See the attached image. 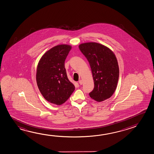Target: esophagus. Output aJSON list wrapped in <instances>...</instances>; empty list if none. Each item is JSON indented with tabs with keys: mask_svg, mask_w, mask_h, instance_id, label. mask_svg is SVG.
<instances>
[{
	"mask_svg": "<svg viewBox=\"0 0 154 154\" xmlns=\"http://www.w3.org/2000/svg\"><path fill=\"white\" fill-rule=\"evenodd\" d=\"M79 84H80V85H82V80H79Z\"/></svg>",
	"mask_w": 154,
	"mask_h": 154,
	"instance_id": "obj_1",
	"label": "esophagus"
}]
</instances>
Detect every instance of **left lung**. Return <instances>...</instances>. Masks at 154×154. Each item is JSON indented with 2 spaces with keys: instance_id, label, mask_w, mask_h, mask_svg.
<instances>
[{
  "instance_id": "obj_1",
  "label": "left lung",
  "mask_w": 154,
  "mask_h": 154,
  "mask_svg": "<svg viewBox=\"0 0 154 154\" xmlns=\"http://www.w3.org/2000/svg\"><path fill=\"white\" fill-rule=\"evenodd\" d=\"M79 48L88 61L94 82L89 93L91 99L101 102L114 94L119 77V68L115 54L109 48L97 42L80 44Z\"/></svg>"
}]
</instances>
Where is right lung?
I'll return each mask as SVG.
<instances>
[{
	"mask_svg": "<svg viewBox=\"0 0 154 154\" xmlns=\"http://www.w3.org/2000/svg\"><path fill=\"white\" fill-rule=\"evenodd\" d=\"M72 47L60 45L42 55L37 66L36 80L39 91L47 101L57 105L65 103L75 89L68 80L65 61Z\"/></svg>",
	"mask_w": 154,
	"mask_h": 154,
	"instance_id": "right-lung-1",
	"label": "right lung"
}]
</instances>
